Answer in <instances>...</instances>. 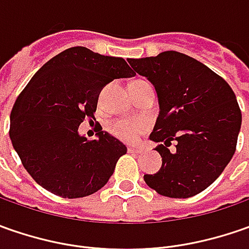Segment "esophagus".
<instances>
[{"mask_svg": "<svg viewBox=\"0 0 249 249\" xmlns=\"http://www.w3.org/2000/svg\"><path fill=\"white\" fill-rule=\"evenodd\" d=\"M127 151H129V154H139V152H141V148H137V147H129Z\"/></svg>", "mask_w": 249, "mask_h": 249, "instance_id": "esophagus-1", "label": "esophagus"}]
</instances>
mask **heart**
I'll return each instance as SVG.
<instances>
[{"instance_id":"obj_1","label":"heart","mask_w":249,"mask_h":249,"mask_svg":"<svg viewBox=\"0 0 249 249\" xmlns=\"http://www.w3.org/2000/svg\"><path fill=\"white\" fill-rule=\"evenodd\" d=\"M133 83H140V80ZM109 133L123 142L133 144L148 130V122L142 118H134V119H118L113 120L109 124Z\"/></svg>"}]
</instances>
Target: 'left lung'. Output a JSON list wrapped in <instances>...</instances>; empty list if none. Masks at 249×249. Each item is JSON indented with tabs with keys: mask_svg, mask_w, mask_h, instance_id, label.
<instances>
[{
	"mask_svg": "<svg viewBox=\"0 0 249 249\" xmlns=\"http://www.w3.org/2000/svg\"><path fill=\"white\" fill-rule=\"evenodd\" d=\"M158 94L159 115L149 140L159 142L162 167L144 175L169 198H190L211 186L233 158L241 127L234 91L219 74L177 51L127 59ZM177 142V149L168 147Z\"/></svg>",
	"mask_w": 249,
	"mask_h": 249,
	"instance_id": "left-lung-1",
	"label": "left lung"
}]
</instances>
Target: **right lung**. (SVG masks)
Wrapping results in <instances>:
<instances>
[{"instance_id": "add662e5", "label": "right lung", "mask_w": 249, "mask_h": 249, "mask_svg": "<svg viewBox=\"0 0 249 249\" xmlns=\"http://www.w3.org/2000/svg\"><path fill=\"white\" fill-rule=\"evenodd\" d=\"M133 76L123 58L86 47L68 48L37 71L15 102L9 127L15 151L37 184L62 198H82L108 183L126 145L102 127L87 140L79 126L95 119L108 83Z\"/></svg>"}]
</instances>
